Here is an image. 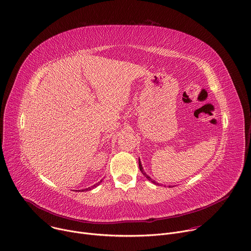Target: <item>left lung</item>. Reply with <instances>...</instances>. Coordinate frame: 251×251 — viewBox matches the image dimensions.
<instances>
[{"label": "left lung", "mask_w": 251, "mask_h": 251, "mask_svg": "<svg viewBox=\"0 0 251 251\" xmlns=\"http://www.w3.org/2000/svg\"><path fill=\"white\" fill-rule=\"evenodd\" d=\"M138 166H140V171L142 172V174H143V175H144V176H146V177H147V178H148V179H149L150 181H151L152 183H154V184H156V185H161V184H159V183L155 182L154 180H152V179H151V177H150V176H148V175H147V174L145 173V171H144V169H143V165H142V162H141V160H140V159H138Z\"/></svg>", "instance_id": "8db88e82"}]
</instances>
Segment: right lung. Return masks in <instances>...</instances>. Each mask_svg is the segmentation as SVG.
Segmentation results:
<instances>
[{"instance_id":"add662e5","label":"right lung","mask_w":251,"mask_h":251,"mask_svg":"<svg viewBox=\"0 0 251 251\" xmlns=\"http://www.w3.org/2000/svg\"><path fill=\"white\" fill-rule=\"evenodd\" d=\"M100 182H101V180H100V182H98V183H96V184H95V185H94V186H92V187H89V188H87V190H91V189H92V188H94V187H96V186H97V185H99V184H100ZM85 190H86V189H85ZM81 191H83V189H81Z\"/></svg>"}]
</instances>
